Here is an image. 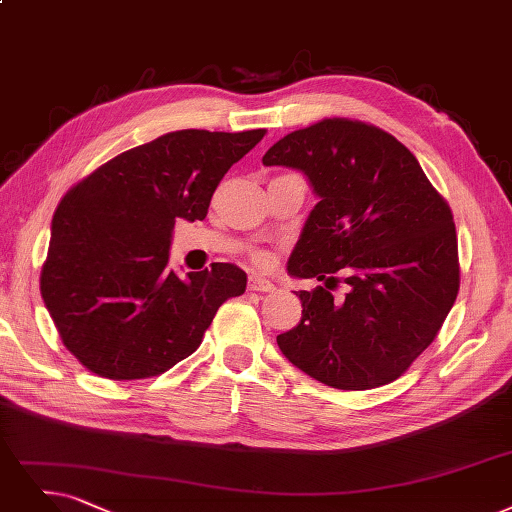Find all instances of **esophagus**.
<instances>
[{
	"mask_svg": "<svg viewBox=\"0 0 512 512\" xmlns=\"http://www.w3.org/2000/svg\"><path fill=\"white\" fill-rule=\"evenodd\" d=\"M248 290H252V292H273L275 285L269 279H264L260 275H250L248 277Z\"/></svg>",
	"mask_w": 512,
	"mask_h": 512,
	"instance_id": "obj_1",
	"label": "esophagus"
}]
</instances>
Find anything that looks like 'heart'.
<instances>
[{"mask_svg":"<svg viewBox=\"0 0 512 512\" xmlns=\"http://www.w3.org/2000/svg\"><path fill=\"white\" fill-rule=\"evenodd\" d=\"M258 260H260V262H264V256H258Z\"/></svg>","mask_w":512,"mask_h":512,"instance_id":"obj_1","label":"heart"}]
</instances>
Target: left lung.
I'll use <instances>...</instances> for the list:
<instances>
[{"label":"left lung","instance_id":"obj_1","mask_svg":"<svg viewBox=\"0 0 512 512\" xmlns=\"http://www.w3.org/2000/svg\"><path fill=\"white\" fill-rule=\"evenodd\" d=\"M264 166L300 170L319 203L290 256L294 277L325 279L296 292L302 319L277 344L298 370L367 391L397 380L431 344L460 288L452 210L418 159L388 132L323 119L283 136ZM347 294L326 290L337 275Z\"/></svg>","mask_w":512,"mask_h":512}]
</instances>
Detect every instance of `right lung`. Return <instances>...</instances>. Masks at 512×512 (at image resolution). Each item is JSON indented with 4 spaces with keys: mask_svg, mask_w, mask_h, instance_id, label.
<instances>
[{
    "mask_svg": "<svg viewBox=\"0 0 512 512\" xmlns=\"http://www.w3.org/2000/svg\"><path fill=\"white\" fill-rule=\"evenodd\" d=\"M267 130H178L102 163L60 199L42 298L60 340L90 372L140 380L197 351L218 306L245 292L229 262L168 269L176 218L203 220L222 176Z\"/></svg>",
    "mask_w": 512,
    "mask_h": 512,
    "instance_id": "1",
    "label": "right lung"
}]
</instances>
